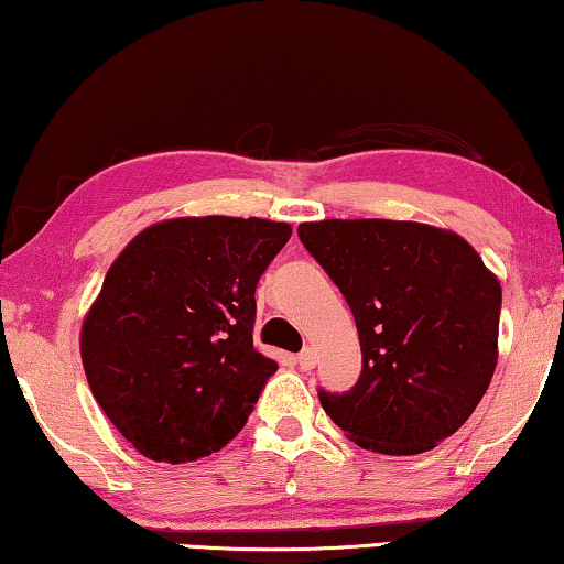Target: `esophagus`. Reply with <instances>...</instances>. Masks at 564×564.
Wrapping results in <instances>:
<instances>
[{
    "label": "esophagus",
    "instance_id": "obj_1",
    "mask_svg": "<svg viewBox=\"0 0 564 564\" xmlns=\"http://www.w3.org/2000/svg\"><path fill=\"white\" fill-rule=\"evenodd\" d=\"M296 362H299V368H301V370H312L314 365H316V355H314L312 347H304V350L299 352Z\"/></svg>",
    "mask_w": 564,
    "mask_h": 564
}]
</instances>
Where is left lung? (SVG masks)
<instances>
[{"instance_id":"obj_1","label":"left lung","mask_w":564,"mask_h":564,"mask_svg":"<svg viewBox=\"0 0 564 564\" xmlns=\"http://www.w3.org/2000/svg\"><path fill=\"white\" fill-rule=\"evenodd\" d=\"M299 237L352 308L362 372L319 391L362 449L419 455L467 422L498 362L501 283L463 237L422 221L324 219Z\"/></svg>"}]
</instances>
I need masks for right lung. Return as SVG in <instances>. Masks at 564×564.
I'll list each match as a JSON object with an SVG mask.
<instances>
[{
	"mask_svg": "<svg viewBox=\"0 0 564 564\" xmlns=\"http://www.w3.org/2000/svg\"><path fill=\"white\" fill-rule=\"evenodd\" d=\"M285 221L165 219L134 237L82 324L94 399L140 455L194 463L237 437L279 370L252 345L256 285Z\"/></svg>",
	"mask_w": 564,
	"mask_h": 564,
	"instance_id": "right-lung-1",
	"label": "right lung"
}]
</instances>
